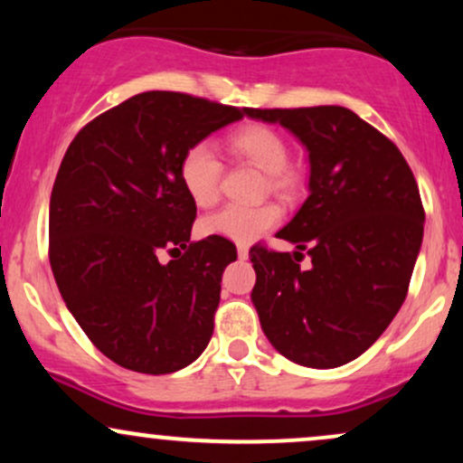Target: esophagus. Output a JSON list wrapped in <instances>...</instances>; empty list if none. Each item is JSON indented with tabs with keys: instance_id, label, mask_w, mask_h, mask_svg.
<instances>
[{
	"instance_id": "esophagus-1",
	"label": "esophagus",
	"mask_w": 463,
	"mask_h": 463,
	"mask_svg": "<svg viewBox=\"0 0 463 463\" xmlns=\"http://www.w3.org/2000/svg\"><path fill=\"white\" fill-rule=\"evenodd\" d=\"M237 254H239V259H248V246H246V243H239Z\"/></svg>"
}]
</instances>
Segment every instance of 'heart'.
Masks as SVG:
<instances>
[{"label": "heart", "instance_id": "heart-1", "mask_svg": "<svg viewBox=\"0 0 463 463\" xmlns=\"http://www.w3.org/2000/svg\"><path fill=\"white\" fill-rule=\"evenodd\" d=\"M232 156L263 172V189L283 200L296 198L300 174L289 165V143L279 130L265 124H248L226 137ZM178 178L184 194L200 209L213 206L220 198L222 161L206 141H198L183 152ZM280 222V209L272 202L259 206H224L204 217L200 231L211 237H224L237 243H250Z\"/></svg>", "mask_w": 463, "mask_h": 463}]
</instances>
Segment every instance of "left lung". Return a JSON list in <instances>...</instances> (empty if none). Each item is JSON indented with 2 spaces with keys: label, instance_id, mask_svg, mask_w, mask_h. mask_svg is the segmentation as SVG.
Segmentation results:
<instances>
[{
  "label": "left lung",
  "instance_id": "left-lung-1",
  "mask_svg": "<svg viewBox=\"0 0 463 463\" xmlns=\"http://www.w3.org/2000/svg\"><path fill=\"white\" fill-rule=\"evenodd\" d=\"M309 150V198L276 237L257 243L252 302L272 346L307 368H337L365 353L405 302L424 231V206L405 156L344 106L250 109ZM312 257L309 269L299 263Z\"/></svg>",
  "mask_w": 463,
  "mask_h": 463
}]
</instances>
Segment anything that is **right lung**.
I'll use <instances>...</instances> for the list:
<instances>
[{
  "label": "right lung",
  "instance_id": "add662e5",
  "mask_svg": "<svg viewBox=\"0 0 463 463\" xmlns=\"http://www.w3.org/2000/svg\"><path fill=\"white\" fill-rule=\"evenodd\" d=\"M250 109L147 91L89 121L67 147L50 200V263L93 346L126 370L169 374L202 354L215 326L224 237L191 241L195 204L178 163ZM161 251L173 257L161 264Z\"/></svg>",
  "mask_w": 463,
  "mask_h": 463
}]
</instances>
